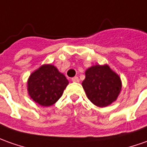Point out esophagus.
<instances>
[{
    "label": "esophagus",
    "mask_w": 147,
    "mask_h": 147,
    "mask_svg": "<svg viewBox=\"0 0 147 147\" xmlns=\"http://www.w3.org/2000/svg\"><path fill=\"white\" fill-rule=\"evenodd\" d=\"M71 80L73 82H76V83H78V82L80 81V80H79V78L77 77V76H75V77H73L72 79H71Z\"/></svg>",
    "instance_id": "34e87169"
}]
</instances>
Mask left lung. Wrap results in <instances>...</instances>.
I'll use <instances>...</instances> for the list:
<instances>
[{"instance_id": "1", "label": "left lung", "mask_w": 147, "mask_h": 147, "mask_svg": "<svg viewBox=\"0 0 147 147\" xmlns=\"http://www.w3.org/2000/svg\"><path fill=\"white\" fill-rule=\"evenodd\" d=\"M82 86L91 102L98 107H105L117 100L121 82L108 65H96L85 71Z\"/></svg>"}]
</instances>
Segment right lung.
Wrapping results in <instances>:
<instances>
[{
  "label": "right lung",
  "mask_w": 147,
  "mask_h": 147,
  "mask_svg": "<svg viewBox=\"0 0 147 147\" xmlns=\"http://www.w3.org/2000/svg\"><path fill=\"white\" fill-rule=\"evenodd\" d=\"M68 84L63 74L55 66L47 64L40 67L28 80L29 95L42 106H50L56 102Z\"/></svg>",
  "instance_id": "1"
}]
</instances>
